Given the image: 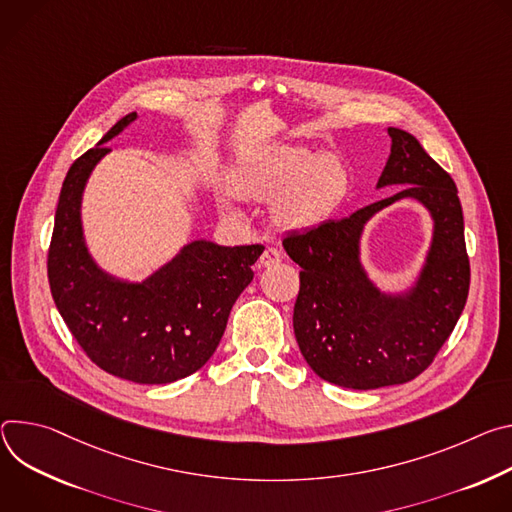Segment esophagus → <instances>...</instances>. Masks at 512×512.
Returning a JSON list of instances; mask_svg holds the SVG:
<instances>
[{
  "label": "esophagus",
  "instance_id": "obj_1",
  "mask_svg": "<svg viewBox=\"0 0 512 512\" xmlns=\"http://www.w3.org/2000/svg\"><path fill=\"white\" fill-rule=\"evenodd\" d=\"M278 262H280V252H278L276 248H272V246H268V248L260 254V258H258V266H262V268L274 266V264H278Z\"/></svg>",
  "mask_w": 512,
  "mask_h": 512
}]
</instances>
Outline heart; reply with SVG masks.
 <instances>
[{
  "label": "heart",
  "mask_w": 512,
  "mask_h": 512,
  "mask_svg": "<svg viewBox=\"0 0 512 512\" xmlns=\"http://www.w3.org/2000/svg\"><path fill=\"white\" fill-rule=\"evenodd\" d=\"M348 173L331 154L303 146H276L248 164L236 179L246 199H274V219L287 230H313L325 223L348 195Z\"/></svg>",
  "instance_id": "heart-1"
}]
</instances>
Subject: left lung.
<instances>
[{"label":"left lung","mask_w":512,"mask_h":512,"mask_svg":"<svg viewBox=\"0 0 512 512\" xmlns=\"http://www.w3.org/2000/svg\"><path fill=\"white\" fill-rule=\"evenodd\" d=\"M390 158L378 187L407 185L392 197L282 240L301 266L293 327L313 372L337 386L368 390L405 384L431 366L456 327L470 291V258L458 189L421 142L388 128ZM413 196L436 219L428 266L405 300L380 296L357 260L363 223L382 206Z\"/></svg>","instance_id":"8db88e82"}]
</instances>
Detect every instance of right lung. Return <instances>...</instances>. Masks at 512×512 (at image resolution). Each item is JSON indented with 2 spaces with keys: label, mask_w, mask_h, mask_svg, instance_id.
Here are the masks:
<instances>
[{
  "label": "right lung",
  "mask_w": 512,
  "mask_h": 512,
  "mask_svg": "<svg viewBox=\"0 0 512 512\" xmlns=\"http://www.w3.org/2000/svg\"><path fill=\"white\" fill-rule=\"evenodd\" d=\"M136 118L128 113L71 164L46 268L56 309L93 364L138 384H168L197 372L213 356L264 246L193 242L142 285L103 274L83 242L81 193L93 166L109 152L103 142Z\"/></svg>",
  "instance_id": "obj_1"
}]
</instances>
